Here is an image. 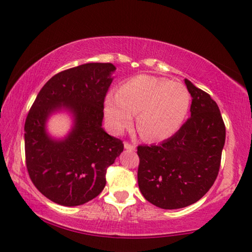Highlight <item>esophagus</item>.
<instances>
[{
  "mask_svg": "<svg viewBox=\"0 0 252 252\" xmlns=\"http://www.w3.org/2000/svg\"><path fill=\"white\" fill-rule=\"evenodd\" d=\"M124 147H125V149H127V150H135L136 145L129 143V142H125V143H124Z\"/></svg>",
  "mask_w": 252,
  "mask_h": 252,
  "instance_id": "esophagus-1",
  "label": "esophagus"
}]
</instances>
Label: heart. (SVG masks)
Masks as SVG:
<instances>
[{"mask_svg":"<svg viewBox=\"0 0 252 252\" xmlns=\"http://www.w3.org/2000/svg\"><path fill=\"white\" fill-rule=\"evenodd\" d=\"M191 96L184 84L137 75L119 85L105 99V117L116 133L132 125L148 141H162L176 134L187 118Z\"/></svg>","mask_w":252,"mask_h":252,"instance_id":"1","label":"heart"}]
</instances>
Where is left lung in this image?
Listing matches in <instances>:
<instances>
[{
	"label": "left lung",
	"instance_id": "left-lung-1",
	"mask_svg": "<svg viewBox=\"0 0 252 252\" xmlns=\"http://www.w3.org/2000/svg\"><path fill=\"white\" fill-rule=\"evenodd\" d=\"M192 96L191 117L158 145H138V188L162 209L188 207L216 181L225 143V124L209 94L184 79Z\"/></svg>",
	"mask_w": 252,
	"mask_h": 252
}]
</instances>
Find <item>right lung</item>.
I'll list each match as a JSON object with an SVG mask.
<instances>
[{"label": "right lung", "mask_w": 252, "mask_h": 252, "mask_svg": "<svg viewBox=\"0 0 252 252\" xmlns=\"http://www.w3.org/2000/svg\"><path fill=\"white\" fill-rule=\"evenodd\" d=\"M112 63H85L54 75L36 96L25 123V156L29 177L51 201L74 207L89 202L105 187L109 166L124 150L122 140L102 128ZM65 107L75 126L63 141L46 134V119Z\"/></svg>", "instance_id": "add662e5"}]
</instances>
